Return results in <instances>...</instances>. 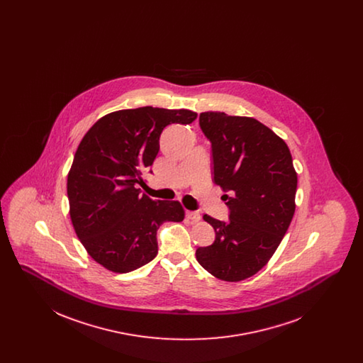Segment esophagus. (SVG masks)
<instances>
[{
	"label": "esophagus",
	"instance_id": "34e87169",
	"mask_svg": "<svg viewBox=\"0 0 363 363\" xmlns=\"http://www.w3.org/2000/svg\"><path fill=\"white\" fill-rule=\"evenodd\" d=\"M186 218L189 219L191 223H196V222H199L201 219V215L197 211H188L186 212Z\"/></svg>",
	"mask_w": 363,
	"mask_h": 363
}]
</instances>
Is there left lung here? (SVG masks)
Returning a JSON list of instances; mask_svg holds the SVG:
<instances>
[{
    "label": "left lung",
    "mask_w": 363,
    "mask_h": 363,
    "mask_svg": "<svg viewBox=\"0 0 363 363\" xmlns=\"http://www.w3.org/2000/svg\"><path fill=\"white\" fill-rule=\"evenodd\" d=\"M212 147L213 181L230 209L222 222L204 215L215 241L196 250L200 265L225 281L253 277L274 256L295 212L296 173L284 140L250 117L200 114Z\"/></svg>",
    "instance_id": "1"
}]
</instances>
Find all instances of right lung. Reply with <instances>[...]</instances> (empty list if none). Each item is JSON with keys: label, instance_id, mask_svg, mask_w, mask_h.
I'll return each mask as SVG.
<instances>
[{"label": "right lung", "instance_id": "1", "mask_svg": "<svg viewBox=\"0 0 363 363\" xmlns=\"http://www.w3.org/2000/svg\"><path fill=\"white\" fill-rule=\"evenodd\" d=\"M196 118L185 108L120 110L95 122L79 144L67 184L70 220L88 255L106 269L126 274L148 264L157 253L160 225L184 220L178 201H155L138 185L159 152L162 130Z\"/></svg>", "mask_w": 363, "mask_h": 363}]
</instances>
